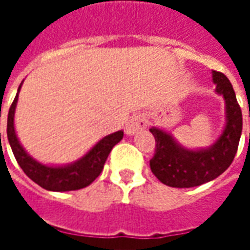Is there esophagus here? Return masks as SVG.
Here are the masks:
<instances>
[{"label":"esophagus","instance_id":"esophagus-1","mask_svg":"<svg viewBox=\"0 0 250 250\" xmlns=\"http://www.w3.org/2000/svg\"><path fill=\"white\" fill-rule=\"evenodd\" d=\"M147 127V119L143 115H134L125 125V134L134 135L138 131L143 130Z\"/></svg>","mask_w":250,"mask_h":250}]
</instances>
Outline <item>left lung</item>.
Masks as SVG:
<instances>
[{
  "mask_svg": "<svg viewBox=\"0 0 250 250\" xmlns=\"http://www.w3.org/2000/svg\"><path fill=\"white\" fill-rule=\"evenodd\" d=\"M217 92L226 103L225 130L213 146L191 151L178 146L167 132L152 127L155 151L150 159L152 174L162 184L171 188H194L213 181L225 171L236 157L242 131L241 107L229 79L222 72L213 71Z\"/></svg>",
  "mask_w": 250,
  "mask_h": 250,
  "instance_id": "left-lung-1",
  "label": "left lung"
}]
</instances>
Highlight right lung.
<instances>
[{"label": "right lung", "instance_id": "add662e5", "mask_svg": "<svg viewBox=\"0 0 250 250\" xmlns=\"http://www.w3.org/2000/svg\"><path fill=\"white\" fill-rule=\"evenodd\" d=\"M21 87V85H20ZM19 87V91H20ZM19 99V92L14 98L13 103L9 108L8 114V139L12 147L16 161L20 165L28 177L33 182L40 185L41 188L51 191H69V190H79L87 188L98 178L103 171L104 163L108 158L112 147L119 143L123 138V131H118L108 136H104L96 146L92 147L84 157L73 165L64 166V167H48L45 165L36 162L29 157L20 145L19 139L14 132V109ZM1 138V134H0Z\"/></svg>", "mask_w": 250, "mask_h": 250}]
</instances>
